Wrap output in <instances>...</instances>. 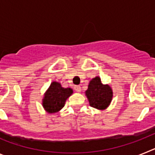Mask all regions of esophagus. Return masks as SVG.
I'll return each instance as SVG.
<instances>
[{
    "instance_id": "34e87169",
    "label": "esophagus",
    "mask_w": 155,
    "mask_h": 155,
    "mask_svg": "<svg viewBox=\"0 0 155 155\" xmlns=\"http://www.w3.org/2000/svg\"><path fill=\"white\" fill-rule=\"evenodd\" d=\"M74 90L77 91V92H80V91H81V87L79 85L74 86Z\"/></svg>"
}]
</instances>
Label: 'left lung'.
Here are the masks:
<instances>
[{
  "label": "left lung",
  "mask_w": 155,
  "mask_h": 155,
  "mask_svg": "<svg viewBox=\"0 0 155 155\" xmlns=\"http://www.w3.org/2000/svg\"><path fill=\"white\" fill-rule=\"evenodd\" d=\"M85 94L91 107L104 110L110 105L113 92L112 87L109 84H102L100 77L97 76L90 81Z\"/></svg>",
  "instance_id": "8db88e82"
}]
</instances>
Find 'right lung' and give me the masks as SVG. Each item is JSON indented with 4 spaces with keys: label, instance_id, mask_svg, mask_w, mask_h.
<instances>
[{
    "label": "right lung",
    "instance_id": "right-lung-1",
    "mask_svg": "<svg viewBox=\"0 0 155 155\" xmlns=\"http://www.w3.org/2000/svg\"><path fill=\"white\" fill-rule=\"evenodd\" d=\"M73 94L71 87H64L57 81H53L48 87L42 98V105L46 113H58L65 105L68 98Z\"/></svg>",
    "mask_w": 155,
    "mask_h": 155
}]
</instances>
